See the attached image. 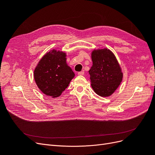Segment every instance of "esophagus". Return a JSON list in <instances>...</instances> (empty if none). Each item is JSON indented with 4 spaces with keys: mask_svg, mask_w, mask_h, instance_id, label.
<instances>
[{
    "mask_svg": "<svg viewBox=\"0 0 155 155\" xmlns=\"http://www.w3.org/2000/svg\"><path fill=\"white\" fill-rule=\"evenodd\" d=\"M84 74H85V72H84L83 71H81V72H79L78 74L79 75V76H83V75H84Z\"/></svg>",
    "mask_w": 155,
    "mask_h": 155,
    "instance_id": "34e87169",
    "label": "esophagus"
}]
</instances>
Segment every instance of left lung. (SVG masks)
<instances>
[{"mask_svg": "<svg viewBox=\"0 0 155 155\" xmlns=\"http://www.w3.org/2000/svg\"><path fill=\"white\" fill-rule=\"evenodd\" d=\"M92 66L89 70L91 87L97 95L108 97L114 92L123 79V72L114 54L109 49L94 50Z\"/></svg>", "mask_w": 155, "mask_h": 155, "instance_id": "8db88e82", "label": "left lung"}]
</instances>
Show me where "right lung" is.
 <instances>
[{
  "mask_svg": "<svg viewBox=\"0 0 155 155\" xmlns=\"http://www.w3.org/2000/svg\"><path fill=\"white\" fill-rule=\"evenodd\" d=\"M67 54L51 50L46 52L34 70L35 81L40 91L52 97H59L66 89L75 74L67 63Z\"/></svg>",
  "mask_w": 155,
  "mask_h": 155,
  "instance_id": "obj_1",
  "label": "right lung"
}]
</instances>
